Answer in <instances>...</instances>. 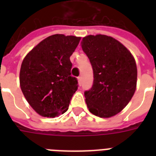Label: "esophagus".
I'll list each match as a JSON object with an SVG mask.
<instances>
[{"label": "esophagus", "mask_w": 156, "mask_h": 156, "mask_svg": "<svg viewBox=\"0 0 156 156\" xmlns=\"http://www.w3.org/2000/svg\"><path fill=\"white\" fill-rule=\"evenodd\" d=\"M78 84H79V86L82 85V82H83V80H82V77H81V76L78 77Z\"/></svg>", "instance_id": "34e87169"}]
</instances>
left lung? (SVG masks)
Segmentation results:
<instances>
[{"instance_id":"1","label":"left lung","mask_w":156,"mask_h":156,"mask_svg":"<svg viewBox=\"0 0 156 156\" xmlns=\"http://www.w3.org/2000/svg\"><path fill=\"white\" fill-rule=\"evenodd\" d=\"M81 46L93 69V85L84 92L89 111L104 118L115 116L135 92V60L122 44L108 35H87Z\"/></svg>"}]
</instances>
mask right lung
Returning a JSON list of instances; mask_svg holds the SVG:
<instances>
[{"mask_svg":"<svg viewBox=\"0 0 156 156\" xmlns=\"http://www.w3.org/2000/svg\"><path fill=\"white\" fill-rule=\"evenodd\" d=\"M80 40L73 35H51L23 59L19 77L21 89L40 116L55 117L68 110L78 87L77 78L71 76L69 57Z\"/></svg>","mask_w":156,"mask_h":156,"instance_id":"right-lung-1","label":"right lung"}]
</instances>
